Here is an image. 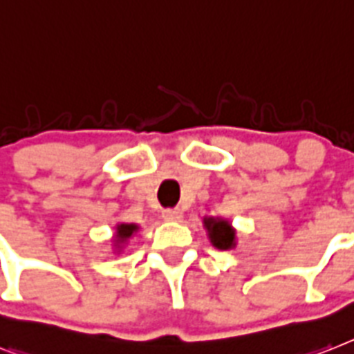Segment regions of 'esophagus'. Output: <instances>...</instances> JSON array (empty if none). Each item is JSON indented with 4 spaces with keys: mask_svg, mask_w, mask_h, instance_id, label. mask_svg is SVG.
Returning <instances> with one entry per match:
<instances>
[{
    "mask_svg": "<svg viewBox=\"0 0 354 354\" xmlns=\"http://www.w3.org/2000/svg\"><path fill=\"white\" fill-rule=\"evenodd\" d=\"M162 217H165L166 221H179V218L183 217V212H180V209H165V212H162Z\"/></svg>",
    "mask_w": 354,
    "mask_h": 354,
    "instance_id": "esophagus-1",
    "label": "esophagus"
}]
</instances>
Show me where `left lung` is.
Segmentation results:
<instances>
[{"mask_svg": "<svg viewBox=\"0 0 354 354\" xmlns=\"http://www.w3.org/2000/svg\"><path fill=\"white\" fill-rule=\"evenodd\" d=\"M204 227L208 230L209 241L217 250H232V248H235V230L227 221L218 217H206L204 218Z\"/></svg>", "mask_w": 354, "mask_h": 354, "instance_id": "8db88e82", "label": "left lung"}]
</instances>
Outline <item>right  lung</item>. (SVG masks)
Here are the masks:
<instances>
[{
  "label": "right lung",
  "instance_id": "right-lung-1",
  "mask_svg": "<svg viewBox=\"0 0 354 354\" xmlns=\"http://www.w3.org/2000/svg\"><path fill=\"white\" fill-rule=\"evenodd\" d=\"M115 230H118V232H115V246L118 248H121L122 244H124V242L128 241V239H130L131 235H133V233L137 232V230H139V226H137V224H118V227H115Z\"/></svg>",
  "mask_w": 354,
  "mask_h": 354
}]
</instances>
